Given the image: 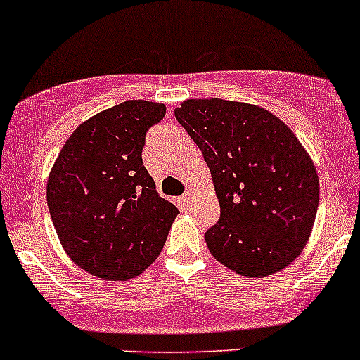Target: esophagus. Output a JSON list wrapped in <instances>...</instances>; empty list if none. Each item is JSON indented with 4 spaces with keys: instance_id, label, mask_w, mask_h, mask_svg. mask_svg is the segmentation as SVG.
Wrapping results in <instances>:
<instances>
[{
    "instance_id": "obj_1",
    "label": "esophagus",
    "mask_w": 360,
    "mask_h": 360,
    "mask_svg": "<svg viewBox=\"0 0 360 360\" xmlns=\"http://www.w3.org/2000/svg\"><path fill=\"white\" fill-rule=\"evenodd\" d=\"M191 200H193V191H186V193L183 195V204L190 205Z\"/></svg>"
}]
</instances>
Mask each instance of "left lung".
Returning <instances> with one entry per match:
<instances>
[{
	"mask_svg": "<svg viewBox=\"0 0 360 360\" xmlns=\"http://www.w3.org/2000/svg\"><path fill=\"white\" fill-rule=\"evenodd\" d=\"M176 120L204 155L219 200L205 232L212 257L262 278L299 257L319 209V176L294 131L269 110L226 100H186Z\"/></svg>",
	"mask_w": 360,
	"mask_h": 360,
	"instance_id": "obj_1",
	"label": "left lung"
}]
</instances>
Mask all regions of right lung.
I'll list each match as a JSON object with an SVG mask.
<instances>
[{"label": "right lung", "instance_id": "right-lung-1", "mask_svg": "<svg viewBox=\"0 0 360 360\" xmlns=\"http://www.w3.org/2000/svg\"><path fill=\"white\" fill-rule=\"evenodd\" d=\"M165 105L128 100L80 124L47 183L52 223L77 265L103 280H130L155 260L179 214L142 165L149 128Z\"/></svg>", "mask_w": 360, "mask_h": 360}]
</instances>
